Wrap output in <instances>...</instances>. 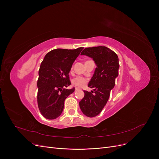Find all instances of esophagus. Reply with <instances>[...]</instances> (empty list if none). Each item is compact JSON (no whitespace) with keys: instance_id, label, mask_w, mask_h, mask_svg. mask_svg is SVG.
Here are the masks:
<instances>
[{"instance_id":"1","label":"esophagus","mask_w":159,"mask_h":159,"mask_svg":"<svg viewBox=\"0 0 159 159\" xmlns=\"http://www.w3.org/2000/svg\"><path fill=\"white\" fill-rule=\"evenodd\" d=\"M79 88H75V91H77V90H79Z\"/></svg>"}]
</instances>
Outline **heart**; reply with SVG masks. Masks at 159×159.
I'll return each instance as SVG.
<instances>
[{
	"mask_svg": "<svg viewBox=\"0 0 159 159\" xmlns=\"http://www.w3.org/2000/svg\"><path fill=\"white\" fill-rule=\"evenodd\" d=\"M87 81H88V80L86 78L83 77H80V76H78L73 79L72 83H73V84L75 85V86L84 87L86 84Z\"/></svg>",
	"mask_w": 159,
	"mask_h": 159,
	"instance_id": "heart-1",
	"label": "heart"
}]
</instances>
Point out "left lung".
Instances as JSON below:
<instances>
[{"mask_svg": "<svg viewBox=\"0 0 159 159\" xmlns=\"http://www.w3.org/2000/svg\"><path fill=\"white\" fill-rule=\"evenodd\" d=\"M80 55L93 58L97 66L88 84V87L93 89L84 91V97L79 102L82 112L88 117H94L102 111L115 86V79L119 75V58L105 46L86 48Z\"/></svg>", "mask_w": 159, "mask_h": 159, "instance_id": "obj_1", "label": "left lung"}]
</instances>
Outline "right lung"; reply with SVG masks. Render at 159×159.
Returning <instances> with one entry per match:
<instances>
[{
    "instance_id": "1",
    "label": "right lung",
    "mask_w": 159,
    "mask_h": 159,
    "mask_svg": "<svg viewBox=\"0 0 159 159\" xmlns=\"http://www.w3.org/2000/svg\"><path fill=\"white\" fill-rule=\"evenodd\" d=\"M83 48L55 49L45 55L39 70L37 102L46 119L58 117L63 111L65 99L74 92L75 88H64L71 84L69 73Z\"/></svg>"
}]
</instances>
